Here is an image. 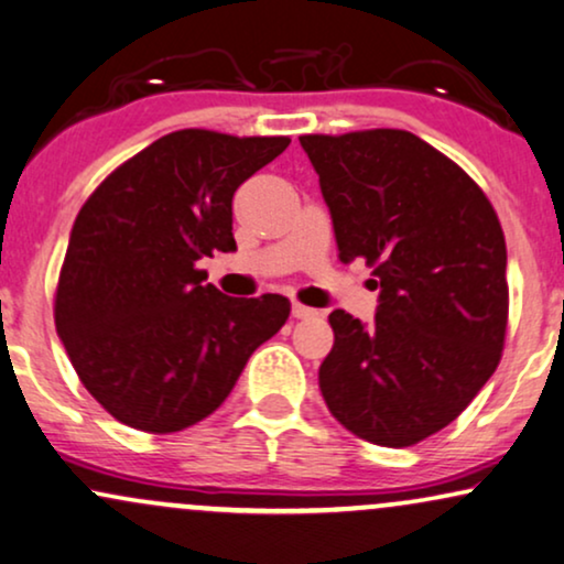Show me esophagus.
<instances>
[{
	"label": "esophagus",
	"instance_id": "esophagus-1",
	"mask_svg": "<svg viewBox=\"0 0 564 564\" xmlns=\"http://www.w3.org/2000/svg\"><path fill=\"white\" fill-rule=\"evenodd\" d=\"M291 315H294L296 319H310V317H317V310H312V306H304L294 302V306H291Z\"/></svg>",
	"mask_w": 564,
	"mask_h": 564
}]
</instances>
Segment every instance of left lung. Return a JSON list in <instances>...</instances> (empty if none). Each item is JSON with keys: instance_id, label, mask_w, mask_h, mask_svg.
<instances>
[{"instance_id": "obj_1", "label": "left lung", "mask_w": 564, "mask_h": 564, "mask_svg": "<svg viewBox=\"0 0 564 564\" xmlns=\"http://www.w3.org/2000/svg\"><path fill=\"white\" fill-rule=\"evenodd\" d=\"M338 258L380 286L372 325L330 312L327 409L356 437L409 447L440 432L495 375L508 327V249L479 184L405 130L302 134Z\"/></svg>"}]
</instances>
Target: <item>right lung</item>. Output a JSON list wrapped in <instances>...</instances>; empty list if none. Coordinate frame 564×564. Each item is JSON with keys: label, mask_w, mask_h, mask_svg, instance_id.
Here are the masks:
<instances>
[{"label": "right lung", "mask_w": 564, "mask_h": 564, "mask_svg": "<svg viewBox=\"0 0 564 564\" xmlns=\"http://www.w3.org/2000/svg\"><path fill=\"white\" fill-rule=\"evenodd\" d=\"M289 142L171 132L85 199L54 323L85 390L117 422L153 434L203 422L289 319L286 296H226L197 270L216 249H237L234 192Z\"/></svg>", "instance_id": "right-lung-1"}]
</instances>
